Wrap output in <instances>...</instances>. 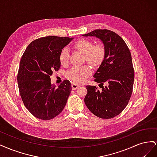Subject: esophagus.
Here are the masks:
<instances>
[{
  "label": "esophagus",
  "instance_id": "esophagus-1",
  "mask_svg": "<svg viewBox=\"0 0 157 157\" xmlns=\"http://www.w3.org/2000/svg\"><path fill=\"white\" fill-rule=\"evenodd\" d=\"M71 87H72L73 90H77V88H78L80 87V86H79L78 84L73 82V83L71 84Z\"/></svg>",
  "mask_w": 157,
  "mask_h": 157
}]
</instances>
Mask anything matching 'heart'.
Listing matches in <instances>:
<instances>
[{"instance_id": "b5f03b06", "label": "heart", "mask_w": 157, "mask_h": 157, "mask_svg": "<svg viewBox=\"0 0 157 157\" xmlns=\"http://www.w3.org/2000/svg\"><path fill=\"white\" fill-rule=\"evenodd\" d=\"M74 47L85 54V58L88 63L97 66L100 65L105 59V49L101 44H94L91 40L81 39L74 44ZM69 52L67 48H63L59 54V61L61 65L67 64ZM92 74V69L89 65L75 66L68 71L67 77L76 83L84 82Z\"/></svg>"}]
</instances>
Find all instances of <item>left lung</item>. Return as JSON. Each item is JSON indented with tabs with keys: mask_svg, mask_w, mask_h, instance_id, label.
I'll return each mask as SVG.
<instances>
[{
	"mask_svg": "<svg viewBox=\"0 0 157 157\" xmlns=\"http://www.w3.org/2000/svg\"><path fill=\"white\" fill-rule=\"evenodd\" d=\"M82 36L98 38L105 49V59L94 75L102 89L86 86L84 103L96 116L112 118L124 110L132 93L134 71L130 50L124 40L110 30L96 29ZM104 83L108 85L103 87Z\"/></svg>",
	"mask_w": 157,
	"mask_h": 157,
	"instance_id": "left-lung-1",
	"label": "left lung"
}]
</instances>
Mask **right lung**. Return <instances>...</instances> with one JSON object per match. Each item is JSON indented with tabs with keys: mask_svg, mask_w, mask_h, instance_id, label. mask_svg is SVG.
I'll return each mask as SVG.
<instances>
[{
	"mask_svg": "<svg viewBox=\"0 0 157 157\" xmlns=\"http://www.w3.org/2000/svg\"><path fill=\"white\" fill-rule=\"evenodd\" d=\"M73 39L39 38L31 42L21 57L17 77L19 91L28 111L39 119H52L67 103L72 90L69 80H63L56 87L51 84L50 76L59 69L60 52Z\"/></svg>",
	"mask_w": 157,
	"mask_h": 157,
	"instance_id": "obj_1",
	"label": "right lung"
}]
</instances>
